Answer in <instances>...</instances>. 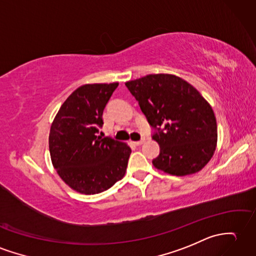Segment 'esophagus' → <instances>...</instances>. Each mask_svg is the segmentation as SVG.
<instances>
[{
	"label": "esophagus",
	"instance_id": "esophagus-1",
	"mask_svg": "<svg viewBox=\"0 0 256 256\" xmlns=\"http://www.w3.org/2000/svg\"><path fill=\"white\" fill-rule=\"evenodd\" d=\"M144 142H145V138H142V140H138V142H133V144L136 145V146H140V145L144 144Z\"/></svg>",
	"mask_w": 256,
	"mask_h": 256
}]
</instances>
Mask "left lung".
Listing matches in <instances>:
<instances>
[{"label":"left lung","mask_w":256,"mask_h":256,"mask_svg":"<svg viewBox=\"0 0 256 256\" xmlns=\"http://www.w3.org/2000/svg\"><path fill=\"white\" fill-rule=\"evenodd\" d=\"M126 85L157 128L155 168L176 176L203 169L216 150L218 135L215 114L198 89L172 74H150Z\"/></svg>","instance_id":"8db88e82"}]
</instances>
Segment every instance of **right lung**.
I'll list each match as a JSON object with an SVG mask.
<instances>
[{
	"mask_svg": "<svg viewBox=\"0 0 256 256\" xmlns=\"http://www.w3.org/2000/svg\"><path fill=\"white\" fill-rule=\"evenodd\" d=\"M118 82L86 84L64 101L51 124L49 150L53 167L74 191L90 195L110 188L126 174V142L97 136L104 109Z\"/></svg>",
	"mask_w": 256,
	"mask_h": 256,
	"instance_id": "1",
	"label": "right lung"
}]
</instances>
